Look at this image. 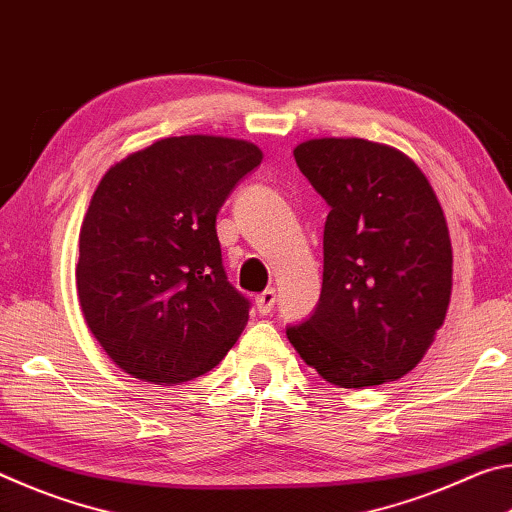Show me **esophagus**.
<instances>
[{"mask_svg": "<svg viewBox=\"0 0 512 512\" xmlns=\"http://www.w3.org/2000/svg\"><path fill=\"white\" fill-rule=\"evenodd\" d=\"M275 300H277V296H275V289H266L264 293H259V296L255 298V305H257V311L262 316H268L273 311V307H275Z\"/></svg>", "mask_w": 512, "mask_h": 512, "instance_id": "esophagus-1", "label": "esophagus"}]
</instances>
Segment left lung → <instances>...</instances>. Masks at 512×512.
<instances>
[{
  "label": "left lung",
  "mask_w": 512,
  "mask_h": 512,
  "mask_svg": "<svg viewBox=\"0 0 512 512\" xmlns=\"http://www.w3.org/2000/svg\"><path fill=\"white\" fill-rule=\"evenodd\" d=\"M325 198L323 289L287 339L341 388L395 381L427 354L452 296V241L436 192L409 155L359 137L293 149Z\"/></svg>",
  "instance_id": "1"
}]
</instances>
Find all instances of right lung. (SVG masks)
I'll return each mask as SVG.
<instances>
[{
    "label": "right lung",
    "instance_id": "1",
    "mask_svg": "<svg viewBox=\"0 0 512 512\" xmlns=\"http://www.w3.org/2000/svg\"><path fill=\"white\" fill-rule=\"evenodd\" d=\"M259 146L164 137L103 173L83 216L76 291L94 339L135 379L205 375L244 332L250 302L221 264L216 214Z\"/></svg>",
    "mask_w": 512,
    "mask_h": 512
}]
</instances>
